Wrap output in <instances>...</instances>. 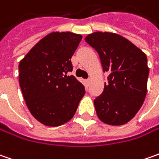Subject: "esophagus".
<instances>
[{
	"label": "esophagus",
	"mask_w": 159,
	"mask_h": 159,
	"mask_svg": "<svg viewBox=\"0 0 159 159\" xmlns=\"http://www.w3.org/2000/svg\"><path fill=\"white\" fill-rule=\"evenodd\" d=\"M90 81H91V79H88V80H86V83H87V85H88V86L90 84Z\"/></svg>",
	"instance_id": "esophagus-1"
}]
</instances>
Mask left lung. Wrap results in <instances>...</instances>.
<instances>
[{"instance_id":"8db88e82","label":"left lung","mask_w":159,"mask_h":159,"mask_svg":"<svg viewBox=\"0 0 159 159\" xmlns=\"http://www.w3.org/2000/svg\"><path fill=\"white\" fill-rule=\"evenodd\" d=\"M109 73L101 95L94 100L96 114L103 123L124 125L143 103L149 68L147 57L131 41L119 34L96 32L85 38Z\"/></svg>"}]
</instances>
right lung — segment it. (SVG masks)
Listing matches in <instances>:
<instances>
[{
    "mask_svg": "<svg viewBox=\"0 0 159 159\" xmlns=\"http://www.w3.org/2000/svg\"><path fill=\"white\" fill-rule=\"evenodd\" d=\"M82 36L52 33L40 40L19 63V85L32 115L43 125L58 126L69 121L85 95L73 75L70 58Z\"/></svg>",
    "mask_w": 159,
    "mask_h": 159,
    "instance_id": "add662e5",
    "label": "right lung"
}]
</instances>
